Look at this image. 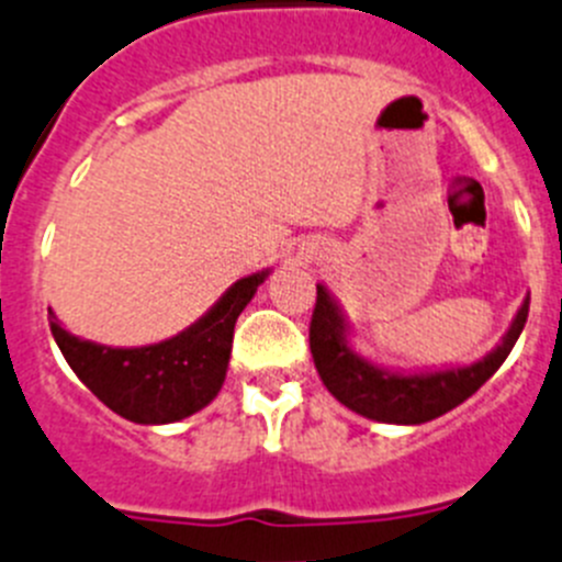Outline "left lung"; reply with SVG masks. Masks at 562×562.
<instances>
[{
    "label": "left lung",
    "instance_id": "1",
    "mask_svg": "<svg viewBox=\"0 0 562 562\" xmlns=\"http://www.w3.org/2000/svg\"><path fill=\"white\" fill-rule=\"evenodd\" d=\"M527 313L529 299H524L521 311L513 318L505 340L480 363L465 366V369L435 371V374H387V371L374 369L366 360H360L349 349L338 307L324 291V285H316V307H313L311 318V352L316 360L318 376L340 405L366 418H374V422L424 424L463 405L471 393L480 391L496 374V369L505 363V358L516 346L518 335L527 324Z\"/></svg>",
    "mask_w": 562,
    "mask_h": 562
}]
</instances>
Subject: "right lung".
I'll use <instances>...</instances> for the list:
<instances>
[{"mask_svg":"<svg viewBox=\"0 0 562 562\" xmlns=\"http://www.w3.org/2000/svg\"><path fill=\"white\" fill-rule=\"evenodd\" d=\"M269 271L244 277L177 338L140 349H110L68 335L49 311L66 363L99 402L135 424H171L216 400L227 376L233 329Z\"/></svg>","mask_w":562,"mask_h":562,"instance_id":"1","label":"right lung"}]
</instances>
